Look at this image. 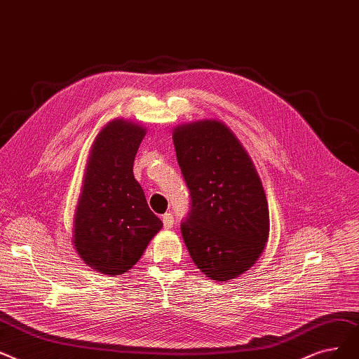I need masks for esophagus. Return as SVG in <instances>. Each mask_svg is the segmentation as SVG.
<instances>
[{"instance_id": "1", "label": "esophagus", "mask_w": 359, "mask_h": 359, "mask_svg": "<svg viewBox=\"0 0 359 359\" xmlns=\"http://www.w3.org/2000/svg\"><path fill=\"white\" fill-rule=\"evenodd\" d=\"M162 222H163L165 229H170V228L174 226V216L170 215V213H165V215L162 216Z\"/></svg>"}]
</instances>
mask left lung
Segmentation results:
<instances>
[{
    "label": "left lung",
    "mask_w": 359,
    "mask_h": 359,
    "mask_svg": "<svg viewBox=\"0 0 359 359\" xmlns=\"http://www.w3.org/2000/svg\"><path fill=\"white\" fill-rule=\"evenodd\" d=\"M178 165L191 196L181 224L193 262L226 282L259 260L269 238V206L260 177L235 134L216 119L174 128Z\"/></svg>",
    "instance_id": "obj_1"
}]
</instances>
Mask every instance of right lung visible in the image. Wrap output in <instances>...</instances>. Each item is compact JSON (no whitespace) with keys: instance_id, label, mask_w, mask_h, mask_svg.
Listing matches in <instances>:
<instances>
[{"instance_id":"1","label":"right lung","mask_w":359,"mask_h":359,"mask_svg":"<svg viewBox=\"0 0 359 359\" xmlns=\"http://www.w3.org/2000/svg\"><path fill=\"white\" fill-rule=\"evenodd\" d=\"M144 135L142 126L116 118L99 131L89 153L73 244L80 259L102 275L128 271L163 226L133 174Z\"/></svg>"}]
</instances>
